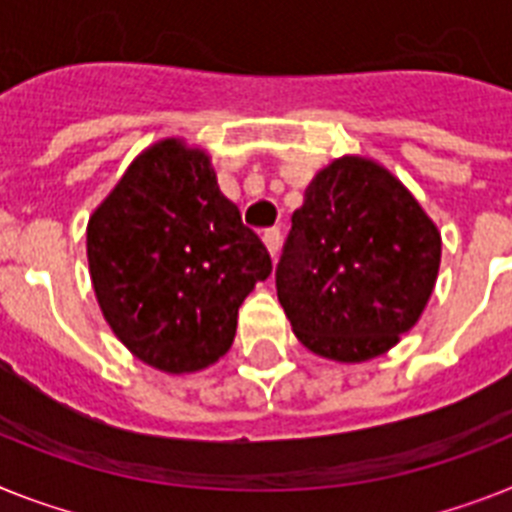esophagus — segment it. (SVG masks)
<instances>
[{"mask_svg": "<svg viewBox=\"0 0 512 512\" xmlns=\"http://www.w3.org/2000/svg\"><path fill=\"white\" fill-rule=\"evenodd\" d=\"M264 246H266V251H269V256H272V261L277 259V253H280V240H282V235H280V230H277V227H272V230H266L264 232Z\"/></svg>", "mask_w": 512, "mask_h": 512, "instance_id": "34e87169", "label": "esophagus"}]
</instances>
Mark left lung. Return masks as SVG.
Instances as JSON below:
<instances>
[{"label": "left lung", "instance_id": "obj_1", "mask_svg": "<svg viewBox=\"0 0 512 512\" xmlns=\"http://www.w3.org/2000/svg\"><path fill=\"white\" fill-rule=\"evenodd\" d=\"M442 235L413 193L366 156L316 172L277 264V298L316 356L363 363L421 319Z\"/></svg>", "mask_w": 512, "mask_h": 512}]
</instances>
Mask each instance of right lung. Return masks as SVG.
<instances>
[{"instance_id":"right-lung-1","label":"right lung","mask_w":512,"mask_h":512,"mask_svg":"<svg viewBox=\"0 0 512 512\" xmlns=\"http://www.w3.org/2000/svg\"><path fill=\"white\" fill-rule=\"evenodd\" d=\"M88 272L101 314L138 361L193 374L230 350L238 308L272 259L222 196L211 156L164 138L94 209Z\"/></svg>"}]
</instances>
